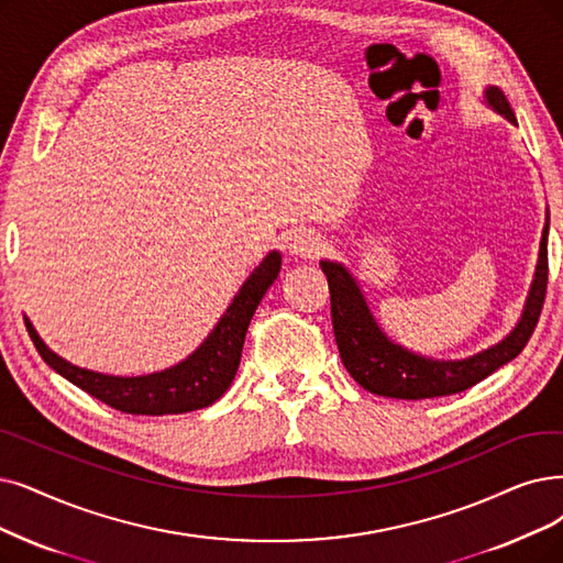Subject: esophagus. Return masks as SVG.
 I'll return each instance as SVG.
<instances>
[{"label":"esophagus","mask_w":563,"mask_h":563,"mask_svg":"<svg viewBox=\"0 0 563 563\" xmlns=\"http://www.w3.org/2000/svg\"><path fill=\"white\" fill-rule=\"evenodd\" d=\"M288 254L296 256V258H313L323 252V240L319 233L300 229L296 233H290L288 238Z\"/></svg>","instance_id":"esophagus-1"}]
</instances>
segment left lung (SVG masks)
<instances>
[{
	"instance_id": "1",
	"label": "left lung",
	"mask_w": 563,
	"mask_h": 563,
	"mask_svg": "<svg viewBox=\"0 0 563 563\" xmlns=\"http://www.w3.org/2000/svg\"><path fill=\"white\" fill-rule=\"evenodd\" d=\"M485 103L517 126L515 112L499 87H485ZM548 233L550 212H545V227L538 250V263L533 282L520 313V321L494 346L474 353L462 360H439L427 357L395 344L390 336L380 330L374 313L363 296L357 279L349 273L344 263L321 261V269L330 286V311L336 349H340L342 363L349 374L365 390L395 397V399H427L455 395L471 386L481 384L492 372H497L512 357H517L541 317L548 288Z\"/></svg>"
}]
</instances>
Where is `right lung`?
Segmentation results:
<instances>
[{
    "label": "right lung",
    "instance_id": "obj_1",
    "mask_svg": "<svg viewBox=\"0 0 563 563\" xmlns=\"http://www.w3.org/2000/svg\"><path fill=\"white\" fill-rule=\"evenodd\" d=\"M282 254L269 252L240 286L233 302L206 336V342L183 363L145 376H112L71 365L69 360L59 357L46 346L27 317L25 325L46 365L108 407L133 416L187 413L210 407L231 388L240 367L246 328H250L265 290L277 279Z\"/></svg>",
    "mask_w": 563,
    "mask_h": 563
}]
</instances>
